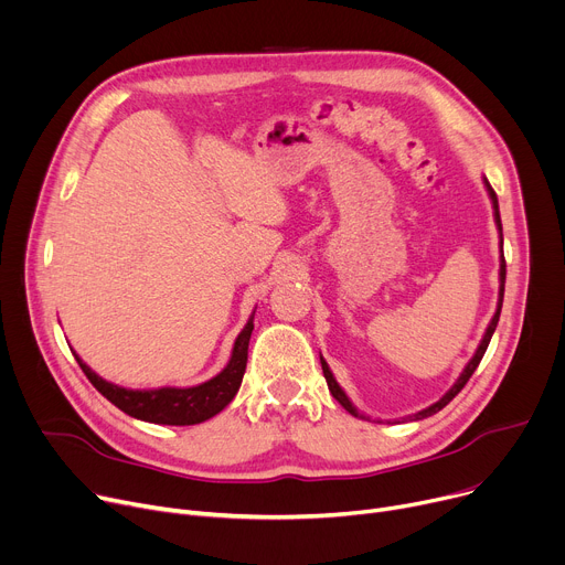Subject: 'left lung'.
<instances>
[{
  "mask_svg": "<svg viewBox=\"0 0 565 565\" xmlns=\"http://www.w3.org/2000/svg\"><path fill=\"white\" fill-rule=\"evenodd\" d=\"M484 185H487V192H489V196H491V203H493V216H495V224H498V231L502 233V222H500V207H498V196H495V192H493V188H491V183L484 179ZM500 248H502V239H500ZM504 278H507V263H504V250H502V255H500V298H498V310H495V315H493V319H491V323H489V328H487V332H484V337H482V343L477 345V351H475V355H472V360L466 364V369L461 371V375H459V380L452 384V388L450 392L439 401V403H434V405H429L427 409H423V412H418V414H414V416H409V420H418V418H427V416H431V414H437V412H441L459 392L463 388V384L470 380V375L475 373V369L480 366V362H482V358H484V353H487V349H489V341H491V337H493V332H495V328H498V321H500V310H502V298H504ZM321 369H323V375H326V382H328V388H330V394L334 396V401L345 409V412H351L353 416H360V418H366L364 414H360L355 407H353V403L349 401V396H345L343 392H341V386L337 384V380L332 377V371L328 369V364H326V360L321 358Z\"/></svg>",
  "mask_w": 565,
  "mask_h": 565,
  "instance_id": "8db88e82",
  "label": "left lung"
}]
</instances>
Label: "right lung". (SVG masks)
Masks as SVG:
<instances>
[{
	"instance_id": "obj_1",
	"label": "right lung",
	"mask_w": 565,
	"mask_h": 565,
	"mask_svg": "<svg viewBox=\"0 0 565 565\" xmlns=\"http://www.w3.org/2000/svg\"><path fill=\"white\" fill-rule=\"evenodd\" d=\"M253 317L250 315L248 323L235 339V349L231 355V362L226 369L214 375L212 380L196 384V386H162V388H124L113 382H106L99 377L88 364H83V360L74 353L78 366L83 373L88 375L93 386L97 392L108 398L115 407H119L124 414L156 423V425H196L214 414H220L239 392V384L246 371V360H248V339L253 332Z\"/></svg>"
}]
</instances>
